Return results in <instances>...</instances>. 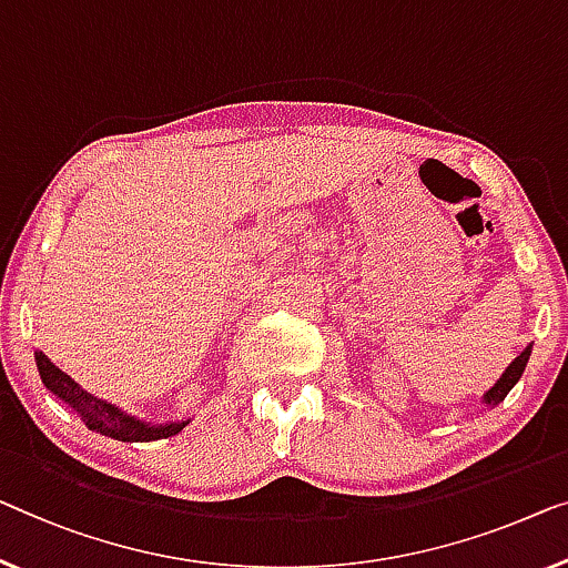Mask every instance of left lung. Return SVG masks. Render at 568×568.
<instances>
[{
    "label": "left lung",
    "mask_w": 568,
    "mask_h": 568,
    "mask_svg": "<svg viewBox=\"0 0 568 568\" xmlns=\"http://www.w3.org/2000/svg\"><path fill=\"white\" fill-rule=\"evenodd\" d=\"M530 349H532V346L528 344L526 349H523L518 357H515L510 365H507V369L503 372V377L497 379V383L489 387L485 395H481V405H485V408H495V405H500L507 397V393H510L513 387L518 385V379L523 377V372H526V365L530 359Z\"/></svg>",
    "instance_id": "left-lung-1"
}]
</instances>
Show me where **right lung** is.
<instances>
[{
    "mask_svg": "<svg viewBox=\"0 0 568 568\" xmlns=\"http://www.w3.org/2000/svg\"><path fill=\"white\" fill-rule=\"evenodd\" d=\"M36 365H38L42 385H45L58 400L68 405V408L87 423L91 430H97L101 436H112L116 442H130V444L160 442V438H171L175 434H181V430L193 420V418L163 420V423L142 420L138 416H132V413L122 410L120 405L101 400V397L83 390L71 375H65L61 367H55L40 349H36Z\"/></svg>",
    "mask_w": 568,
    "mask_h": 568,
    "instance_id": "obj_1",
    "label": "right lung"
}]
</instances>
